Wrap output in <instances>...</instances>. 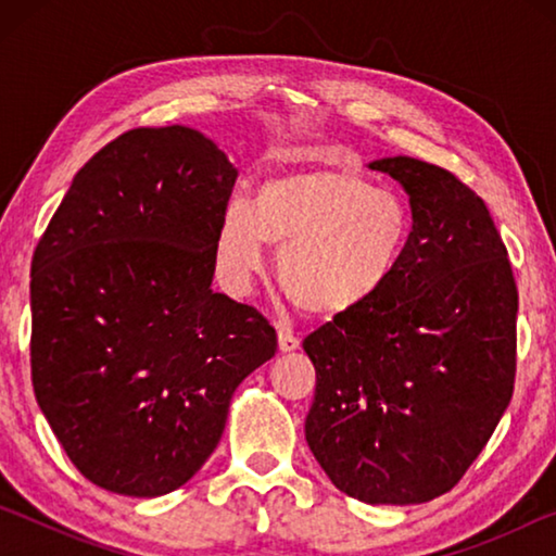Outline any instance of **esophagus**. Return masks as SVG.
Instances as JSON below:
<instances>
[{
    "label": "esophagus",
    "instance_id": "34e87169",
    "mask_svg": "<svg viewBox=\"0 0 556 556\" xmlns=\"http://www.w3.org/2000/svg\"><path fill=\"white\" fill-rule=\"evenodd\" d=\"M299 345H301V341H299L296 333H291L289 328H279V351H281V353L296 351Z\"/></svg>",
    "mask_w": 556,
    "mask_h": 556
}]
</instances>
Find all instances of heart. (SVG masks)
<instances>
[{
  "instance_id": "b5f03b06",
  "label": "heart",
  "mask_w": 556,
  "mask_h": 556,
  "mask_svg": "<svg viewBox=\"0 0 556 556\" xmlns=\"http://www.w3.org/2000/svg\"><path fill=\"white\" fill-rule=\"evenodd\" d=\"M412 232V211L397 191L336 162H318L269 178L252 205H225L215 260L232 287H244L262 269L267 242L281 250L279 287L299 308L343 316L382 294Z\"/></svg>"
}]
</instances>
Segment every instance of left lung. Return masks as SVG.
Here are the masks:
<instances>
[{"instance_id": "left-lung-1", "label": "left lung", "mask_w": 556, "mask_h": 556, "mask_svg": "<svg viewBox=\"0 0 556 556\" xmlns=\"http://www.w3.org/2000/svg\"><path fill=\"white\" fill-rule=\"evenodd\" d=\"M370 168L407 191L412 242L380 296L304 338L306 441L338 491L414 505L464 478L510 404L517 287L473 188L412 156Z\"/></svg>"}]
</instances>
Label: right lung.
<instances>
[{
	"instance_id": "right-lung-1",
	"label": "right lung",
	"mask_w": 556,
	"mask_h": 556,
	"mask_svg": "<svg viewBox=\"0 0 556 556\" xmlns=\"http://www.w3.org/2000/svg\"><path fill=\"white\" fill-rule=\"evenodd\" d=\"M238 172L191 127H139L75 174L31 260V382L73 466L166 495L223 437L232 392L277 353L255 306L213 291Z\"/></svg>"
}]
</instances>
